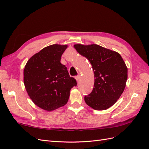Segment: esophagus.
Returning <instances> with one entry per match:
<instances>
[{
	"label": "esophagus",
	"mask_w": 149,
	"mask_h": 149,
	"mask_svg": "<svg viewBox=\"0 0 149 149\" xmlns=\"http://www.w3.org/2000/svg\"><path fill=\"white\" fill-rule=\"evenodd\" d=\"M75 79H76V81H77V82H79V79H80V75L76 76V77H75Z\"/></svg>",
	"instance_id": "obj_1"
}]
</instances>
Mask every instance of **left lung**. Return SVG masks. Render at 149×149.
Listing matches in <instances>:
<instances>
[{
	"label": "left lung",
	"mask_w": 149,
	"mask_h": 149,
	"mask_svg": "<svg viewBox=\"0 0 149 149\" xmlns=\"http://www.w3.org/2000/svg\"><path fill=\"white\" fill-rule=\"evenodd\" d=\"M80 55L92 65L94 74V88L84 101L97 111L113 106L124 92L127 79V67L120 54L96 44L74 45Z\"/></svg>",
	"instance_id": "8db88e82"
}]
</instances>
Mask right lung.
Listing matches in <instances>:
<instances>
[{
    "label": "right lung",
    "instance_id": "1",
    "mask_svg": "<svg viewBox=\"0 0 149 149\" xmlns=\"http://www.w3.org/2000/svg\"><path fill=\"white\" fill-rule=\"evenodd\" d=\"M67 45L54 44L31 56L24 70V82L29 97L41 109L54 111L65 106L76 81L61 63Z\"/></svg>",
    "mask_w": 149,
    "mask_h": 149
}]
</instances>
